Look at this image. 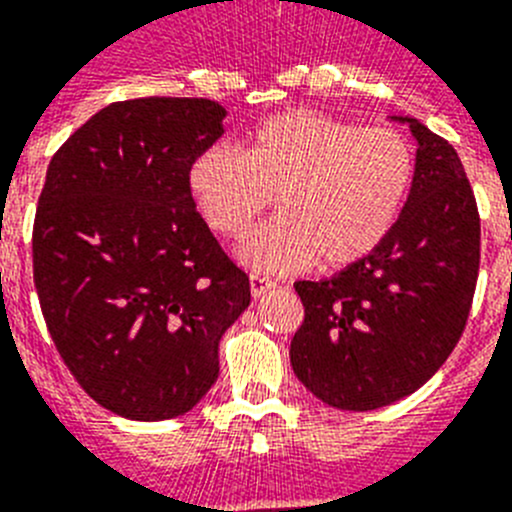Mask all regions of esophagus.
<instances>
[{
    "label": "esophagus",
    "mask_w": 512,
    "mask_h": 512,
    "mask_svg": "<svg viewBox=\"0 0 512 512\" xmlns=\"http://www.w3.org/2000/svg\"><path fill=\"white\" fill-rule=\"evenodd\" d=\"M270 288H275L273 278H268V275H262V273H250V291H252V296H255V299L265 296Z\"/></svg>",
    "instance_id": "esophagus-1"
}]
</instances>
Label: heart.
I'll return each mask as SVG.
<instances>
[{"label":"heart","instance_id":"b5f03b06","mask_svg":"<svg viewBox=\"0 0 512 512\" xmlns=\"http://www.w3.org/2000/svg\"><path fill=\"white\" fill-rule=\"evenodd\" d=\"M415 177L410 141L391 128H361L314 110H286L257 123L242 151L216 144L188 167V190L208 226L237 237L255 216H278L239 242L257 270L306 262L345 268L371 255L397 224Z\"/></svg>","mask_w":512,"mask_h":512}]
</instances>
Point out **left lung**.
Masks as SVG:
<instances>
[{"label": "left lung", "mask_w": 512, "mask_h": 512, "mask_svg": "<svg viewBox=\"0 0 512 512\" xmlns=\"http://www.w3.org/2000/svg\"><path fill=\"white\" fill-rule=\"evenodd\" d=\"M415 177L397 224L368 257L293 283L304 322L291 340L301 384L337 410L366 412L420 389L456 348L479 273V213L464 164L415 118Z\"/></svg>", "instance_id": "1"}]
</instances>
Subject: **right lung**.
<instances>
[{
  "mask_svg": "<svg viewBox=\"0 0 512 512\" xmlns=\"http://www.w3.org/2000/svg\"><path fill=\"white\" fill-rule=\"evenodd\" d=\"M203 97L113 102L71 133L46 172L33 281L66 368L128 420L190 412L219 379V340L250 306L188 167L224 133Z\"/></svg>",
  "mask_w": 512,
  "mask_h": 512,
  "instance_id": "right-lung-1",
  "label": "right lung"
}]
</instances>
